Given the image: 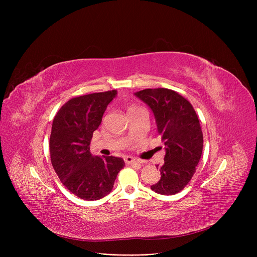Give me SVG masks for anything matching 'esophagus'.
Instances as JSON below:
<instances>
[{"instance_id": "esophagus-1", "label": "esophagus", "mask_w": 257, "mask_h": 257, "mask_svg": "<svg viewBox=\"0 0 257 257\" xmlns=\"http://www.w3.org/2000/svg\"><path fill=\"white\" fill-rule=\"evenodd\" d=\"M124 160H125V163L127 165H140V166L142 165V161L141 160L136 159V158L132 157V156H126L124 158Z\"/></svg>"}]
</instances>
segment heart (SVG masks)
<instances>
[{
  "label": "heart",
  "instance_id": "1",
  "mask_svg": "<svg viewBox=\"0 0 257 257\" xmlns=\"http://www.w3.org/2000/svg\"><path fill=\"white\" fill-rule=\"evenodd\" d=\"M134 108H137V107H134V106H131V107L129 108V110H131V109H134Z\"/></svg>",
  "mask_w": 257,
  "mask_h": 257
}]
</instances>
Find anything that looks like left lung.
Segmentation results:
<instances>
[{
	"mask_svg": "<svg viewBox=\"0 0 257 257\" xmlns=\"http://www.w3.org/2000/svg\"><path fill=\"white\" fill-rule=\"evenodd\" d=\"M136 96L152 110L157 131L165 143V164L157 165L160 180L151 190L175 195L191 181L203 150V133L192 104L168 88H147Z\"/></svg>",
	"mask_w": 257,
	"mask_h": 257,
	"instance_id": "obj_1",
	"label": "left lung"
}]
</instances>
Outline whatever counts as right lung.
I'll use <instances>...</instances> for the list:
<instances>
[{
  "instance_id": "right-lung-1",
  "label": "right lung",
  "mask_w": 257,
  "mask_h": 257,
  "mask_svg": "<svg viewBox=\"0 0 257 257\" xmlns=\"http://www.w3.org/2000/svg\"><path fill=\"white\" fill-rule=\"evenodd\" d=\"M116 90L94 92L67 101L53 119L50 137L51 163L63 185L77 197L93 201L112 191L119 157L93 156L89 144Z\"/></svg>"
}]
</instances>
